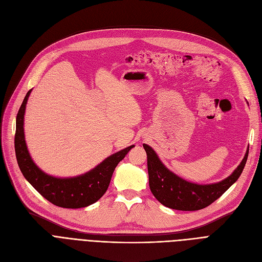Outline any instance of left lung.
<instances>
[{"mask_svg": "<svg viewBox=\"0 0 262 262\" xmlns=\"http://www.w3.org/2000/svg\"><path fill=\"white\" fill-rule=\"evenodd\" d=\"M147 155V170L149 188L156 200L171 209L194 211L205 208L237 181L246 165L248 150L241 164L233 172L220 182L210 184H198L186 181L169 170L159 159L156 151L147 144H143Z\"/></svg>", "mask_w": 262, "mask_h": 262, "instance_id": "obj_1", "label": "left lung"}]
</instances>
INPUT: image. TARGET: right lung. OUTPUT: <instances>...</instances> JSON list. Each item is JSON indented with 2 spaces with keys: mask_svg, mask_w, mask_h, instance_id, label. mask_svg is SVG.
Returning <instances> with one entry per match:
<instances>
[{
  "mask_svg": "<svg viewBox=\"0 0 262 262\" xmlns=\"http://www.w3.org/2000/svg\"><path fill=\"white\" fill-rule=\"evenodd\" d=\"M31 91L26 94L16 118L15 151L21 173L45 200L58 207L77 209L94 204L105 194L115 168L134 145L108 156L83 174L58 178L45 173L32 160L25 140V112Z\"/></svg>",
  "mask_w": 262,
  "mask_h": 262,
  "instance_id": "right-lung-1",
  "label": "right lung"
}]
</instances>
